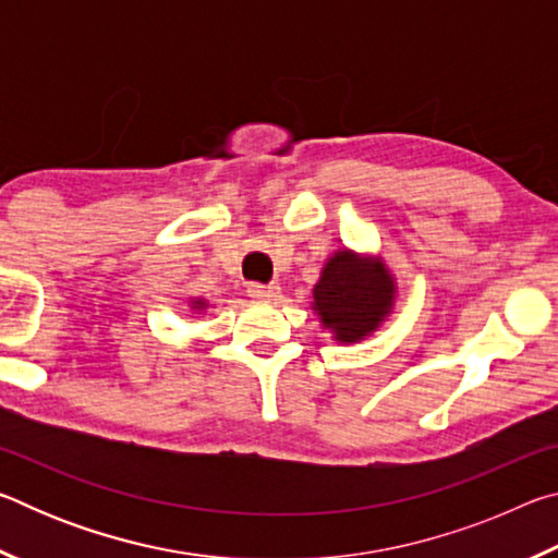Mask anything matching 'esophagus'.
I'll return each instance as SVG.
<instances>
[{"label": "esophagus", "mask_w": 558, "mask_h": 558, "mask_svg": "<svg viewBox=\"0 0 558 558\" xmlns=\"http://www.w3.org/2000/svg\"><path fill=\"white\" fill-rule=\"evenodd\" d=\"M278 286H263V282H248V295L253 298V300H263V302H268V300H272L278 295Z\"/></svg>", "instance_id": "34e87169"}]
</instances>
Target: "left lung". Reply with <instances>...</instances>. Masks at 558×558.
<instances>
[{"label": "left lung", "mask_w": 558, "mask_h": 558, "mask_svg": "<svg viewBox=\"0 0 558 558\" xmlns=\"http://www.w3.org/2000/svg\"><path fill=\"white\" fill-rule=\"evenodd\" d=\"M313 298L323 325L335 329L342 342H356L389 313L393 282L384 263H366L339 251L325 266Z\"/></svg>", "instance_id": "8db88e82"}]
</instances>
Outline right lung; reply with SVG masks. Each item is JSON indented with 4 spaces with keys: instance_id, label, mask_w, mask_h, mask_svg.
Returning a JSON list of instances; mask_svg holds the SVG:
<instances>
[{
    "instance_id": "1",
    "label": "right lung",
    "mask_w": 558,
    "mask_h": 558,
    "mask_svg": "<svg viewBox=\"0 0 558 558\" xmlns=\"http://www.w3.org/2000/svg\"><path fill=\"white\" fill-rule=\"evenodd\" d=\"M194 305H204V302H202V300H196V302H194Z\"/></svg>"
}]
</instances>
